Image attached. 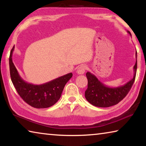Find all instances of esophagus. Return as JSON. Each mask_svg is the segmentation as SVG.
<instances>
[{
	"label": "esophagus",
	"instance_id": "1",
	"mask_svg": "<svg viewBox=\"0 0 146 146\" xmlns=\"http://www.w3.org/2000/svg\"><path fill=\"white\" fill-rule=\"evenodd\" d=\"M86 70V66L84 65H81L78 68L77 70H76V73H77V74H78V75H82V74L85 73Z\"/></svg>",
	"mask_w": 146,
	"mask_h": 146
}]
</instances>
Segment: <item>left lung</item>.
Returning <instances> with one entry per match:
<instances>
[{"label":"left lung","mask_w":146,"mask_h":146,"mask_svg":"<svg viewBox=\"0 0 146 146\" xmlns=\"http://www.w3.org/2000/svg\"><path fill=\"white\" fill-rule=\"evenodd\" d=\"M127 33L131 36L129 31ZM137 53L136 51V63L133 70V77L124 85L116 88L108 87L100 82L95 75L90 72L86 73L88 78V88L85 91V97L89 102L93 106L99 108H108L114 106L120 102L129 93L135 80L137 68Z\"/></svg>","instance_id":"8db88e82"}]
</instances>
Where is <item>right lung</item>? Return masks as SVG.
<instances>
[{"mask_svg": "<svg viewBox=\"0 0 146 146\" xmlns=\"http://www.w3.org/2000/svg\"><path fill=\"white\" fill-rule=\"evenodd\" d=\"M15 47L9 58L11 79L17 93L24 101L35 108H47L53 106L60 99L64 86L72 77L70 73L40 85H35L24 80L19 74L12 60Z\"/></svg>", "mask_w": 146, "mask_h": 146, "instance_id": "obj_1", "label": "right lung"}]
</instances>
